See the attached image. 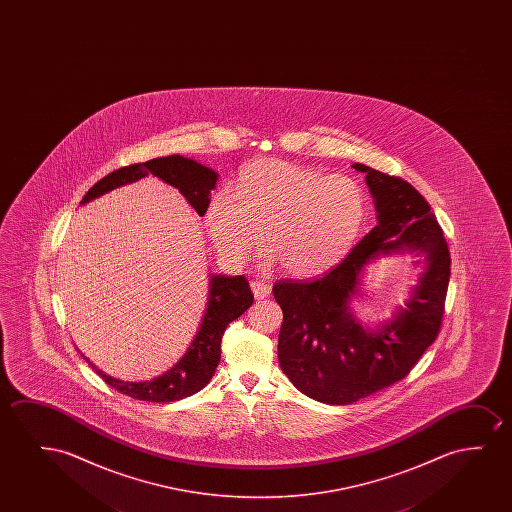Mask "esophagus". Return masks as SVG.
<instances>
[{
  "instance_id": "esophagus-1",
  "label": "esophagus",
  "mask_w": 512,
  "mask_h": 512,
  "mask_svg": "<svg viewBox=\"0 0 512 512\" xmlns=\"http://www.w3.org/2000/svg\"><path fill=\"white\" fill-rule=\"evenodd\" d=\"M252 292L255 295V299L260 301V299H266L271 295V287L266 285V283H260V281H252Z\"/></svg>"
}]
</instances>
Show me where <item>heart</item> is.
Returning a JSON list of instances; mask_svg holds the SVG:
<instances>
[{
    "label": "heart",
    "mask_w": 512,
    "mask_h": 512,
    "mask_svg": "<svg viewBox=\"0 0 512 512\" xmlns=\"http://www.w3.org/2000/svg\"><path fill=\"white\" fill-rule=\"evenodd\" d=\"M367 217V196L350 176H329L280 159H259L239 173L234 199L211 197L206 227L222 257L243 262L259 246L285 273L315 278L351 252Z\"/></svg>",
    "instance_id": "b5f03b06"
}]
</instances>
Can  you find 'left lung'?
Returning <instances> with one entry per match:
<instances>
[{"instance_id": "1", "label": "left lung", "mask_w": 512, "mask_h": 512, "mask_svg": "<svg viewBox=\"0 0 512 512\" xmlns=\"http://www.w3.org/2000/svg\"><path fill=\"white\" fill-rule=\"evenodd\" d=\"M378 224L350 255L315 281H281L273 288L283 309L278 360L299 392L346 406L406 378L441 329L448 292V243L441 225L411 183L365 164ZM413 252L423 265L404 307L374 328L360 323L350 301L361 296L366 267L381 256Z\"/></svg>"}]
</instances>
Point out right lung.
<instances>
[{
	"instance_id": "obj_1",
	"label": "right lung",
	"mask_w": 512,
	"mask_h": 512,
	"mask_svg": "<svg viewBox=\"0 0 512 512\" xmlns=\"http://www.w3.org/2000/svg\"><path fill=\"white\" fill-rule=\"evenodd\" d=\"M154 175L162 182L180 190L187 203L194 208L199 217H203L210 204L211 190L217 187L218 173L203 164L183 157V155H168L157 157L152 161L133 164L126 168L117 169L96 185H92L80 204L91 203L98 197L105 196L112 190L138 182L145 176ZM253 304V294L245 276H225V274H210L208 281V301L203 318L199 323L196 336L189 344L187 351L180 360L161 376L147 381H122L112 378L99 371L89 358H85L98 376L105 383L124 393L127 397L147 402H175L185 399L203 390L210 383L220 362V343L227 325L245 313Z\"/></svg>"
}]
</instances>
